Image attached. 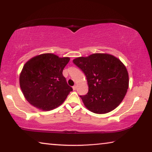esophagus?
Returning a JSON list of instances; mask_svg holds the SVG:
<instances>
[{
    "instance_id": "1",
    "label": "esophagus",
    "mask_w": 152,
    "mask_h": 152,
    "mask_svg": "<svg viewBox=\"0 0 152 152\" xmlns=\"http://www.w3.org/2000/svg\"><path fill=\"white\" fill-rule=\"evenodd\" d=\"M72 88H73L74 91H76V88H77V86H76V85H74V86L72 87Z\"/></svg>"
}]
</instances>
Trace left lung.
<instances>
[{
  "instance_id": "obj_1",
  "label": "left lung",
  "mask_w": 152,
  "mask_h": 152,
  "mask_svg": "<svg viewBox=\"0 0 152 152\" xmlns=\"http://www.w3.org/2000/svg\"><path fill=\"white\" fill-rule=\"evenodd\" d=\"M73 62L86 76L88 92L80 96L87 109L104 114L119 106L129 87L127 68L120 60L108 53H93Z\"/></svg>"
}]
</instances>
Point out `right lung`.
<instances>
[{"instance_id":"obj_1","label":"right lung","mask_w":152,"mask_h":152,"mask_svg":"<svg viewBox=\"0 0 152 152\" xmlns=\"http://www.w3.org/2000/svg\"><path fill=\"white\" fill-rule=\"evenodd\" d=\"M70 58L43 53L27 61L19 76L20 87L29 103L42 110H50L65 101L72 88L62 72Z\"/></svg>"}]
</instances>
